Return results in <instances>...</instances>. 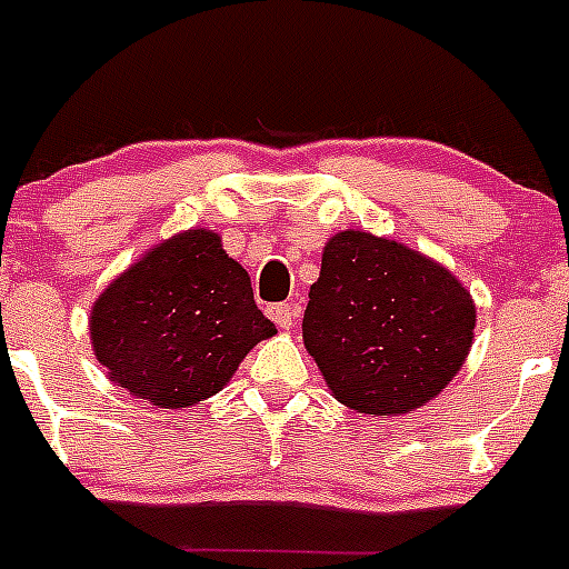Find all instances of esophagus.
I'll use <instances>...</instances> for the list:
<instances>
[{
	"label": "esophagus",
	"instance_id": "1",
	"mask_svg": "<svg viewBox=\"0 0 569 569\" xmlns=\"http://www.w3.org/2000/svg\"><path fill=\"white\" fill-rule=\"evenodd\" d=\"M299 305H293V301H284V305H273V308H268V316L276 321V328L281 330H290L296 325V319H299Z\"/></svg>",
	"mask_w": 569,
	"mask_h": 569
}]
</instances>
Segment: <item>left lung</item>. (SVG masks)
I'll list each match as a JSON object with an SVG mask.
<instances>
[{
	"mask_svg": "<svg viewBox=\"0 0 569 569\" xmlns=\"http://www.w3.org/2000/svg\"><path fill=\"white\" fill-rule=\"evenodd\" d=\"M472 328L476 305L450 270L399 241L345 230L321 253L301 336L341 405L396 416L450 385Z\"/></svg>",
	"mask_w": 569,
	"mask_h": 569,
	"instance_id": "obj_1",
	"label": "left lung"
}]
</instances>
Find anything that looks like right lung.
<instances>
[{
	"mask_svg": "<svg viewBox=\"0 0 569 569\" xmlns=\"http://www.w3.org/2000/svg\"><path fill=\"white\" fill-rule=\"evenodd\" d=\"M276 333L248 270L210 230H188L136 261L93 305L90 341L110 381L156 407L219 393L244 356Z\"/></svg>",
	"mask_w": 569,
	"mask_h": 569,
	"instance_id": "1",
	"label": "right lung"
}]
</instances>
